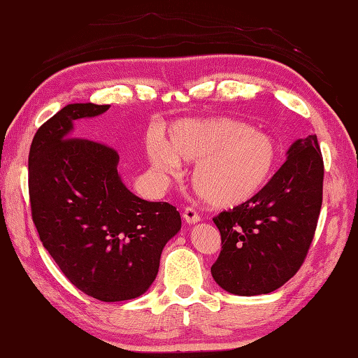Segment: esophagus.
Segmentation results:
<instances>
[{
    "instance_id": "obj_1",
    "label": "esophagus",
    "mask_w": 358,
    "mask_h": 358,
    "mask_svg": "<svg viewBox=\"0 0 358 358\" xmlns=\"http://www.w3.org/2000/svg\"><path fill=\"white\" fill-rule=\"evenodd\" d=\"M182 217H184V220L188 222V224H194V222H198L201 220L199 213L194 210L193 207H185L184 215H182Z\"/></svg>"
}]
</instances>
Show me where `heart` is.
I'll return each instance as SVG.
<instances>
[{
    "mask_svg": "<svg viewBox=\"0 0 358 358\" xmlns=\"http://www.w3.org/2000/svg\"><path fill=\"white\" fill-rule=\"evenodd\" d=\"M151 165L173 174L179 160L194 162L192 184L208 206L232 208L252 201L271 180L279 146L268 134L227 117L180 120L164 141L146 145Z\"/></svg>",
    "mask_w": 358,
    "mask_h": 358,
    "instance_id": "1",
    "label": "heart"
}]
</instances>
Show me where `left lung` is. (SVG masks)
<instances>
[{
	"mask_svg": "<svg viewBox=\"0 0 358 358\" xmlns=\"http://www.w3.org/2000/svg\"><path fill=\"white\" fill-rule=\"evenodd\" d=\"M287 156L252 201L213 218L222 246L210 271L229 293H271L307 257L322 204L324 164L318 138L296 140Z\"/></svg>",
	"mask_w": 358,
	"mask_h": 358,
	"instance_id": "1",
	"label": "left lung"
}]
</instances>
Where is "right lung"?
Listing matches in <instances>:
<instances>
[{
	"label": "right lung",
	"mask_w": 358,
	"mask_h": 358,
	"mask_svg": "<svg viewBox=\"0 0 358 358\" xmlns=\"http://www.w3.org/2000/svg\"><path fill=\"white\" fill-rule=\"evenodd\" d=\"M107 109L69 104L38 127L28 160L29 199L38 237L65 278L92 298L117 302L151 287L180 215L127 190L113 148L71 137L74 120Z\"/></svg>",
	"instance_id": "add662e5"
}]
</instances>
